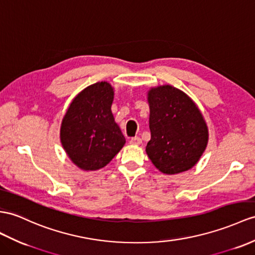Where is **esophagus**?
<instances>
[{"label":"esophagus","instance_id":"obj_1","mask_svg":"<svg viewBox=\"0 0 255 255\" xmlns=\"http://www.w3.org/2000/svg\"><path fill=\"white\" fill-rule=\"evenodd\" d=\"M129 142H131L132 145H140L141 138L138 137V136H135V137H132V138H131V140H129Z\"/></svg>","mask_w":255,"mask_h":255}]
</instances>
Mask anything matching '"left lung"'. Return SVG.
Instances as JSON below:
<instances>
[{"label": "left lung", "mask_w": 255, "mask_h": 255, "mask_svg": "<svg viewBox=\"0 0 255 255\" xmlns=\"http://www.w3.org/2000/svg\"><path fill=\"white\" fill-rule=\"evenodd\" d=\"M148 103L149 159L164 174L191 169L208 144V128L200 110L184 92L170 85L151 89Z\"/></svg>", "instance_id": "left-lung-1"}]
</instances>
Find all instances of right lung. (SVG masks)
<instances>
[{"label":"right lung","instance_id":"add662e5","mask_svg":"<svg viewBox=\"0 0 255 255\" xmlns=\"http://www.w3.org/2000/svg\"><path fill=\"white\" fill-rule=\"evenodd\" d=\"M113 101L111 85L97 82L81 92L67 110L60 139L67 154L80 169H102L126 144L111 113Z\"/></svg>","mask_w":255,"mask_h":255}]
</instances>
